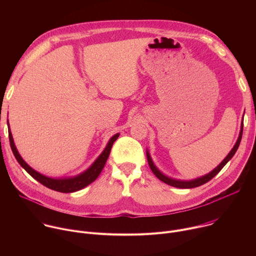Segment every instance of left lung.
<instances>
[{"instance_id": "left-lung-1", "label": "left lung", "mask_w": 256, "mask_h": 256, "mask_svg": "<svg viewBox=\"0 0 256 256\" xmlns=\"http://www.w3.org/2000/svg\"><path fill=\"white\" fill-rule=\"evenodd\" d=\"M242 134H243V122L241 124V130H240V134H239V138L234 146V148L231 150V152L228 154V156L223 160V162L218 165L216 168H214L210 173L202 176V177H200L198 179H194V180H190V181H180V180H174V179H171V178H168L167 176L163 175L156 167L155 165L153 164L152 160H151V157L149 155V153L147 152V158H148V162H149V166L151 168V170L153 171V173L157 176V178H159L161 181L165 182L166 184H169L171 186H174V188H198V186H200L204 184H206L208 181H210L212 178H214L218 172H220L222 170V168L228 163V161L234 156V154L236 153L239 144H240V142H241V138H242Z\"/></svg>"}]
</instances>
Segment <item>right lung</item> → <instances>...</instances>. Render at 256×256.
Wrapping results in <instances>:
<instances>
[{"instance_id": "right-lung-1", "label": "right lung", "mask_w": 256, "mask_h": 256, "mask_svg": "<svg viewBox=\"0 0 256 256\" xmlns=\"http://www.w3.org/2000/svg\"><path fill=\"white\" fill-rule=\"evenodd\" d=\"M118 134H116V136H114L108 142L107 146L105 150L103 151V153L98 157V159L93 163V165L86 170L84 173H82L81 175H78L76 177H72V178H64V179H54V178H50L46 177L38 172H36L35 170H33L29 165H27L25 163V161L21 158V156L19 155L14 142H13V138H12V134L10 132L9 128V140H10V146H11V149L13 151V154L16 158V160L18 161V163L34 178L38 180L40 184L52 190L58 192H64V194H68V192H74L77 190H80L84 188H86L87 186H89L90 184L99 176V174L101 173L107 158L110 154V150L114 142L116 140V138H118Z\"/></svg>"}]
</instances>
